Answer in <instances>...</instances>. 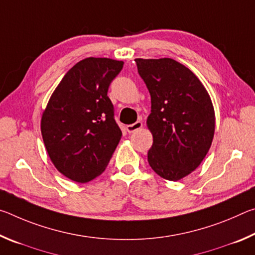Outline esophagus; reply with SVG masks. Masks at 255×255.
<instances>
[{"label":"esophagus","instance_id":"1","mask_svg":"<svg viewBox=\"0 0 255 255\" xmlns=\"http://www.w3.org/2000/svg\"><path fill=\"white\" fill-rule=\"evenodd\" d=\"M143 127V123L141 122H136L135 124H131V125H128L126 127V130L128 132H133V131H137L138 129H140Z\"/></svg>","mask_w":255,"mask_h":255}]
</instances>
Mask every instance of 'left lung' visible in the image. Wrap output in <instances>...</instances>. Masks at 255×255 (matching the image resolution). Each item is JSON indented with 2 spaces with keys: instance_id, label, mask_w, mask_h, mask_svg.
I'll use <instances>...</instances> for the list:
<instances>
[{
  "instance_id": "left-lung-1",
  "label": "left lung",
  "mask_w": 255,
  "mask_h": 255,
  "mask_svg": "<svg viewBox=\"0 0 255 255\" xmlns=\"http://www.w3.org/2000/svg\"><path fill=\"white\" fill-rule=\"evenodd\" d=\"M150 94L148 163L163 179L178 181L200 165L213 143L215 110L204 84L172 58H136Z\"/></svg>"
}]
</instances>
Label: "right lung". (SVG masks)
<instances>
[{
	"instance_id": "obj_1",
	"label": "right lung",
	"mask_w": 255,
	"mask_h": 255,
	"mask_svg": "<svg viewBox=\"0 0 255 255\" xmlns=\"http://www.w3.org/2000/svg\"><path fill=\"white\" fill-rule=\"evenodd\" d=\"M124 62L89 57L75 64L51 94L41 117V135L51 162L79 183L100 175L123 132L108 94Z\"/></svg>"
}]
</instances>
